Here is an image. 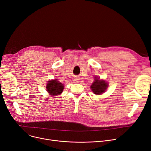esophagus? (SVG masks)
Returning <instances> with one entry per match:
<instances>
[{"label":"esophagus","mask_w":151,"mask_h":151,"mask_svg":"<svg viewBox=\"0 0 151 151\" xmlns=\"http://www.w3.org/2000/svg\"><path fill=\"white\" fill-rule=\"evenodd\" d=\"M74 81H75V83H77L78 82V81H77V80H74Z\"/></svg>","instance_id":"34e87169"}]
</instances>
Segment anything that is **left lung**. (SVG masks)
I'll return each mask as SVG.
<instances>
[{"mask_svg": "<svg viewBox=\"0 0 151 151\" xmlns=\"http://www.w3.org/2000/svg\"><path fill=\"white\" fill-rule=\"evenodd\" d=\"M108 87V84L104 80H101L97 77H95V80L91 86L92 91L96 95H100L104 93Z\"/></svg>", "mask_w": 151, "mask_h": 151, "instance_id": "1", "label": "left lung"}]
</instances>
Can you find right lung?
Returning a JSON list of instances; mask_svg holds the SVG:
<instances>
[{
  "label": "right lung",
  "mask_w": 151,
  "mask_h": 151,
  "mask_svg": "<svg viewBox=\"0 0 151 151\" xmlns=\"http://www.w3.org/2000/svg\"><path fill=\"white\" fill-rule=\"evenodd\" d=\"M63 89H64V86L62 84V83H60V82L58 81L56 79L47 81L46 85V91L51 96H59L63 92Z\"/></svg>",
  "instance_id": "obj_1"
}]
</instances>
